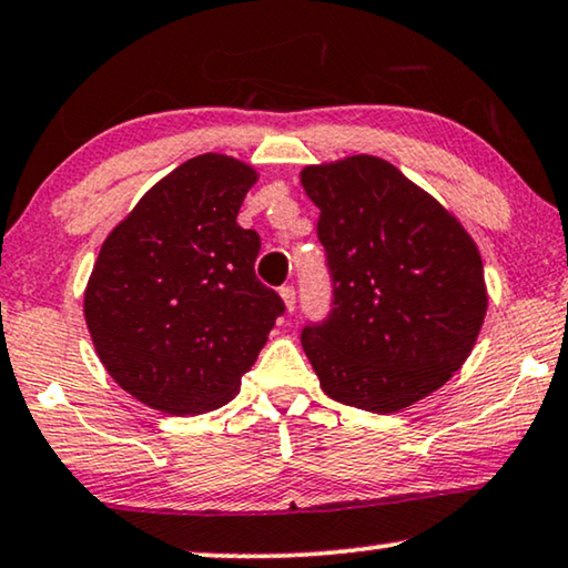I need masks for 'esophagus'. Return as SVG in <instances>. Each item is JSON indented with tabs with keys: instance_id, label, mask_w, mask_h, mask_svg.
Instances as JSON below:
<instances>
[{
	"instance_id": "1",
	"label": "esophagus",
	"mask_w": 568,
	"mask_h": 568,
	"mask_svg": "<svg viewBox=\"0 0 568 568\" xmlns=\"http://www.w3.org/2000/svg\"><path fill=\"white\" fill-rule=\"evenodd\" d=\"M281 298L285 303V308L293 313L295 311V287L293 285H283L281 287Z\"/></svg>"
}]
</instances>
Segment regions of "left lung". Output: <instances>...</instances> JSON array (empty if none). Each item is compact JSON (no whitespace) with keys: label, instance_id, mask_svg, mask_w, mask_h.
<instances>
[{"label":"left lung","instance_id":"obj_1","mask_svg":"<svg viewBox=\"0 0 568 568\" xmlns=\"http://www.w3.org/2000/svg\"><path fill=\"white\" fill-rule=\"evenodd\" d=\"M321 209L332 313L301 334L324 393L397 413L469 357L487 313L477 244L434 196L383 158L303 168Z\"/></svg>","mask_w":568,"mask_h":568}]
</instances>
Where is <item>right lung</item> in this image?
<instances>
[{
  "label": "right lung",
  "mask_w": 568,
  "mask_h": 568,
  "mask_svg": "<svg viewBox=\"0 0 568 568\" xmlns=\"http://www.w3.org/2000/svg\"><path fill=\"white\" fill-rule=\"evenodd\" d=\"M255 181L216 152L185 160L101 244L83 316L101 365L150 408H222L283 316L255 275L260 234L236 224Z\"/></svg>",
  "instance_id": "obj_1"
}]
</instances>
